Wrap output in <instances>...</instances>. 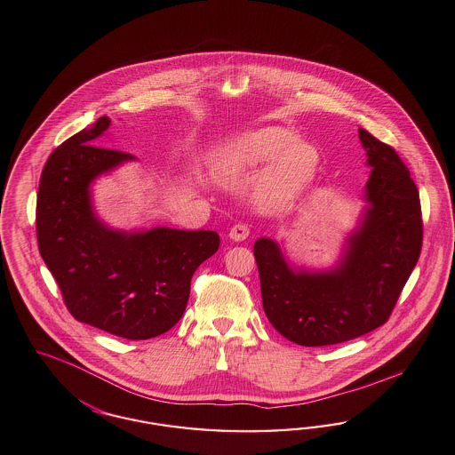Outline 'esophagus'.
Here are the masks:
<instances>
[{"instance_id": "esophagus-1", "label": "esophagus", "mask_w": 455, "mask_h": 455, "mask_svg": "<svg viewBox=\"0 0 455 455\" xmlns=\"http://www.w3.org/2000/svg\"><path fill=\"white\" fill-rule=\"evenodd\" d=\"M249 234H251L249 227L243 225V223H238V225H234V227L230 228L228 236H230L232 240H235V242H242V240H245V238L249 236Z\"/></svg>"}]
</instances>
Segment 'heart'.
<instances>
[{"label":"heart","instance_id":"1","mask_svg":"<svg viewBox=\"0 0 455 455\" xmlns=\"http://www.w3.org/2000/svg\"><path fill=\"white\" fill-rule=\"evenodd\" d=\"M228 171H264L259 200L271 210H286L303 200L320 180V148L301 142L291 128L267 125L240 133L221 150Z\"/></svg>","mask_w":455,"mask_h":455}]
</instances>
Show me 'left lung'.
<instances>
[{
    "mask_svg": "<svg viewBox=\"0 0 455 455\" xmlns=\"http://www.w3.org/2000/svg\"><path fill=\"white\" fill-rule=\"evenodd\" d=\"M359 139L371 176L337 266H292L273 238L254 243L264 313L298 346H333L381 327L419 262L423 225L410 171L393 147L363 128Z\"/></svg>",
    "mask_w": 455,
    "mask_h": 455,
    "instance_id": "8db88e82",
    "label": "left lung"
}]
</instances>
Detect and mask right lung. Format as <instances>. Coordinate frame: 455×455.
I'll list each match as a JSON object with an SVG mask.
<instances>
[{"label":"right lung","mask_w":455,"mask_h":455,"mask_svg":"<svg viewBox=\"0 0 455 455\" xmlns=\"http://www.w3.org/2000/svg\"><path fill=\"white\" fill-rule=\"evenodd\" d=\"M100 116L57 147L36 195L38 251L77 322L128 340L171 330L188 305L201 262L219 251L213 230H116L96 215L92 184L133 156L100 144Z\"/></svg>","instance_id":"right-lung-1"}]
</instances>
